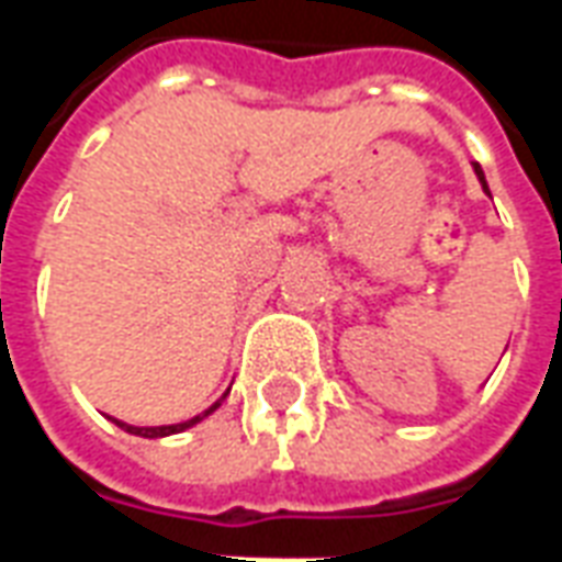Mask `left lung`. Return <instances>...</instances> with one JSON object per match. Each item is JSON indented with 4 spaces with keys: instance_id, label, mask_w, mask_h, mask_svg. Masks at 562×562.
Segmentation results:
<instances>
[{
    "instance_id": "8db88e82",
    "label": "left lung",
    "mask_w": 562,
    "mask_h": 562,
    "mask_svg": "<svg viewBox=\"0 0 562 562\" xmlns=\"http://www.w3.org/2000/svg\"><path fill=\"white\" fill-rule=\"evenodd\" d=\"M472 168H475V177H479V183L484 186V192H487V180H484V171H482V165H479V161H475V165H472Z\"/></svg>"
}]
</instances>
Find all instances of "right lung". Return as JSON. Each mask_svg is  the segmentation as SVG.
Segmentation results:
<instances>
[{"label":"right lung","instance_id":"right-lung-1","mask_svg":"<svg viewBox=\"0 0 562 562\" xmlns=\"http://www.w3.org/2000/svg\"><path fill=\"white\" fill-rule=\"evenodd\" d=\"M220 403L222 401H216L213 403V406H210V409H204V413L201 415H195V418H189V422H183V424H161V427H132V424H123V422H114L120 424V427H123V430H126V434H135V436H147V439H159V436H171V434H180V430H186V427H192V424H198V422H204V418H207L210 413H216V409H220Z\"/></svg>","mask_w":562,"mask_h":562}]
</instances>
